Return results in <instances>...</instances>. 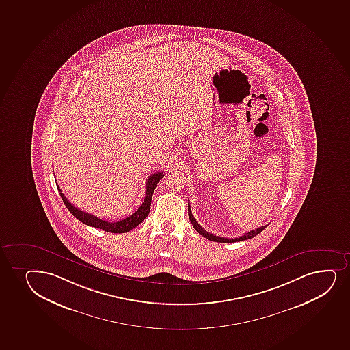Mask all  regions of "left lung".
Listing matches in <instances>:
<instances>
[{
	"instance_id": "8db88e82",
	"label": "left lung",
	"mask_w": 350,
	"mask_h": 350,
	"mask_svg": "<svg viewBox=\"0 0 350 350\" xmlns=\"http://www.w3.org/2000/svg\"><path fill=\"white\" fill-rule=\"evenodd\" d=\"M188 213H189V219L190 221H191V224H193V229L196 230L197 232L201 233L203 237L208 238L209 241H218V243H234V241H246V239H250V238H254V236H257L258 233H260L261 231L265 229L266 226H267V225H264V226L257 228L256 230H252V231L244 233L243 236L238 238L218 237V236H215L213 233H209L208 231H205V230L202 228L201 225L197 223L196 219L193 218V213H191L189 204H188Z\"/></svg>"
}]
</instances>
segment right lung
I'll return each mask as SVG.
<instances>
[{"label":"right lung","mask_w":350,"mask_h":350,"mask_svg":"<svg viewBox=\"0 0 350 350\" xmlns=\"http://www.w3.org/2000/svg\"><path fill=\"white\" fill-rule=\"evenodd\" d=\"M163 172H159V173H154L148 177V180L146 182V196L145 200L142 202V204L140 205V208L132 213L131 216L125 218V219H121V221H106L101 218L96 217L94 215L91 213H85L83 210H79L76 206H73L72 203L68 202V198L64 196V193H62V190L58 188V191L61 193L62 200L64 202L65 206L68 208V211L72 213L73 216L81 221L84 224L90 225L92 228H96V229L104 230L107 232L112 233H124L129 232L131 230L134 229L135 226L140 224L141 221H144L147 216H148L149 210H150V204H152V196H153L154 190L157 188V183L162 180Z\"/></svg>","instance_id":"right-lung-1"}]
</instances>
